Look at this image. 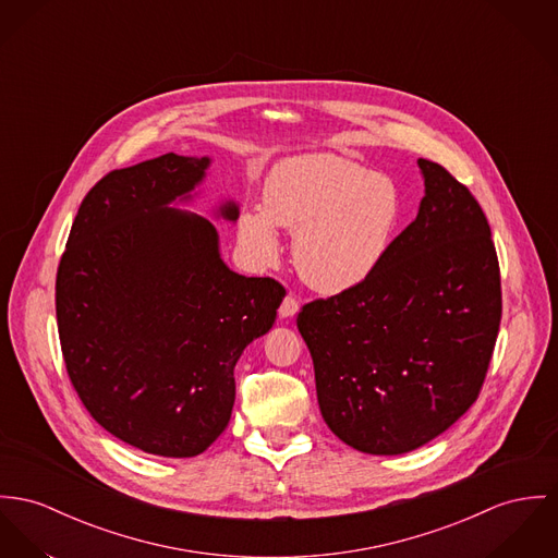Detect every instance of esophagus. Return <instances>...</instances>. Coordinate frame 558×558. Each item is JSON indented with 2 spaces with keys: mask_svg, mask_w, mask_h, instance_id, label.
<instances>
[{
  "mask_svg": "<svg viewBox=\"0 0 558 558\" xmlns=\"http://www.w3.org/2000/svg\"><path fill=\"white\" fill-rule=\"evenodd\" d=\"M298 310H300V301L295 300L293 295H287L284 301L280 303V310H278V312H280L282 318H293V316L298 314Z\"/></svg>",
  "mask_w": 558,
  "mask_h": 558,
  "instance_id": "1",
  "label": "esophagus"
}]
</instances>
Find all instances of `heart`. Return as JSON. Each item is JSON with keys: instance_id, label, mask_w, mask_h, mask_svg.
Returning <instances> with one entry per match:
<instances>
[{"instance_id": "1", "label": "heart", "mask_w": 558, "mask_h": 558, "mask_svg": "<svg viewBox=\"0 0 558 558\" xmlns=\"http://www.w3.org/2000/svg\"><path fill=\"white\" fill-rule=\"evenodd\" d=\"M401 218V195L385 173L331 153L289 157L263 184V208H244L238 238L258 267L282 253L276 227L293 233L301 278L320 293L365 282L385 260Z\"/></svg>"}]
</instances>
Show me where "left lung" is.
I'll return each mask as SVG.
<instances>
[{
  "label": "left lung",
  "instance_id": "obj_1",
  "mask_svg": "<svg viewBox=\"0 0 558 558\" xmlns=\"http://www.w3.org/2000/svg\"><path fill=\"white\" fill-rule=\"evenodd\" d=\"M425 197L359 287L298 316L327 427L367 454H403L480 395L501 323L488 220L470 189L418 159Z\"/></svg>",
  "mask_w": 558,
  "mask_h": 558
}]
</instances>
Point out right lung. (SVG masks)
<instances>
[{
	"label": "right lung",
	"mask_w": 558,
	"mask_h": 558,
	"mask_svg": "<svg viewBox=\"0 0 558 558\" xmlns=\"http://www.w3.org/2000/svg\"><path fill=\"white\" fill-rule=\"evenodd\" d=\"M210 157L161 155L104 175L86 193L57 269L68 376L88 414L148 454H202L227 429L233 367L265 336L287 291L220 258L189 204ZM216 215L235 222L238 204Z\"/></svg>",
	"instance_id": "right-lung-1"
}]
</instances>
